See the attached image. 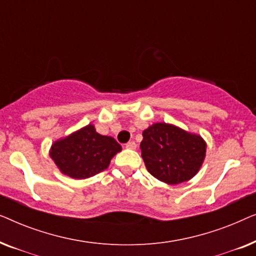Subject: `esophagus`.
<instances>
[{"mask_svg": "<svg viewBox=\"0 0 256 256\" xmlns=\"http://www.w3.org/2000/svg\"><path fill=\"white\" fill-rule=\"evenodd\" d=\"M126 148L127 149H132V150H135L136 149V143L134 141H129L127 144H126Z\"/></svg>", "mask_w": 256, "mask_h": 256, "instance_id": "obj_1", "label": "esophagus"}]
</instances>
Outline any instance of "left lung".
I'll list each match as a JSON object with an SVG mask.
<instances>
[{"mask_svg":"<svg viewBox=\"0 0 256 256\" xmlns=\"http://www.w3.org/2000/svg\"><path fill=\"white\" fill-rule=\"evenodd\" d=\"M142 158L154 177L170 185L194 177L202 166L206 142L177 126L158 122L143 130Z\"/></svg>","mask_w":256,"mask_h":256,"instance_id":"left-lung-1","label":"left lung"}]
</instances>
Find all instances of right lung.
<instances>
[{
	"mask_svg": "<svg viewBox=\"0 0 256 256\" xmlns=\"http://www.w3.org/2000/svg\"><path fill=\"white\" fill-rule=\"evenodd\" d=\"M121 149L112 136L101 135L88 124L52 143L50 157L62 174L85 180L106 170Z\"/></svg>",
	"mask_w": 256,
	"mask_h": 256,
	"instance_id": "1",
	"label": "right lung"
}]
</instances>
